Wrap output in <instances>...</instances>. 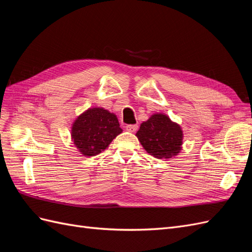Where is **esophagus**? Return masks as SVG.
Returning a JSON list of instances; mask_svg holds the SVG:
<instances>
[{
  "label": "esophagus",
  "instance_id": "1",
  "mask_svg": "<svg viewBox=\"0 0 252 252\" xmlns=\"http://www.w3.org/2000/svg\"><path fill=\"white\" fill-rule=\"evenodd\" d=\"M138 127L139 126L136 124H129V125H126V130H128L129 132H135Z\"/></svg>",
  "mask_w": 252,
  "mask_h": 252
}]
</instances>
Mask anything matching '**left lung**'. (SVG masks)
I'll return each instance as SVG.
<instances>
[{"instance_id":"obj_1","label":"left lung","mask_w":252,"mask_h":252,"mask_svg":"<svg viewBox=\"0 0 252 252\" xmlns=\"http://www.w3.org/2000/svg\"><path fill=\"white\" fill-rule=\"evenodd\" d=\"M142 146L158 158H170L179 154L183 140L181 127L165 114H154L141 124L136 132Z\"/></svg>"}]
</instances>
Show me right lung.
Masks as SVG:
<instances>
[{"mask_svg":"<svg viewBox=\"0 0 252 252\" xmlns=\"http://www.w3.org/2000/svg\"><path fill=\"white\" fill-rule=\"evenodd\" d=\"M71 131L73 143L81 154L93 157L107 148L122 129L113 113L103 108H93L75 120Z\"/></svg>","mask_w":252,"mask_h":252,"instance_id":"1","label":"right lung"}]
</instances>
